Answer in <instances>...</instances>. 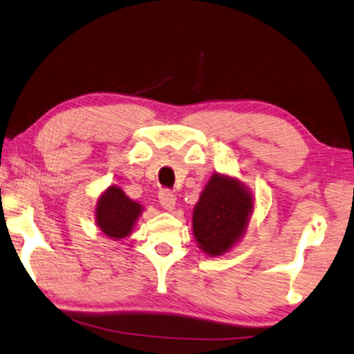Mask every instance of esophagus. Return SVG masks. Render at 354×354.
Masks as SVG:
<instances>
[{
	"instance_id": "obj_1",
	"label": "esophagus",
	"mask_w": 354,
	"mask_h": 354,
	"mask_svg": "<svg viewBox=\"0 0 354 354\" xmlns=\"http://www.w3.org/2000/svg\"><path fill=\"white\" fill-rule=\"evenodd\" d=\"M159 201H160L162 207H165V209H168V211H173L176 205V195L170 192L168 189H164L159 192Z\"/></svg>"
}]
</instances>
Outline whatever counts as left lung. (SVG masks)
<instances>
[{"mask_svg":"<svg viewBox=\"0 0 354 354\" xmlns=\"http://www.w3.org/2000/svg\"><path fill=\"white\" fill-rule=\"evenodd\" d=\"M254 211L252 194L238 179L214 173L194 207L192 228L205 254L222 255L238 243Z\"/></svg>","mask_w":354,"mask_h":354,"instance_id":"left-lung-1","label":"left lung"}]
</instances>
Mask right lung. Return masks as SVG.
<instances>
[{
	"label": "right lung",
	"instance_id": "add662e5",
	"mask_svg": "<svg viewBox=\"0 0 354 354\" xmlns=\"http://www.w3.org/2000/svg\"><path fill=\"white\" fill-rule=\"evenodd\" d=\"M143 206L132 201L121 187L110 186L100 195L96 207V222L105 236L122 239L129 236L136 225Z\"/></svg>",
	"mask_w": 354,
	"mask_h": 354
}]
</instances>
